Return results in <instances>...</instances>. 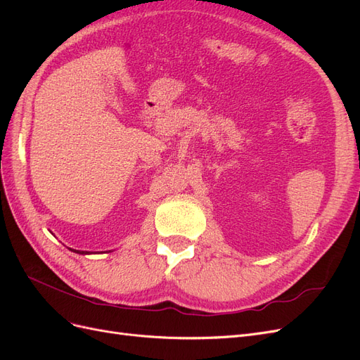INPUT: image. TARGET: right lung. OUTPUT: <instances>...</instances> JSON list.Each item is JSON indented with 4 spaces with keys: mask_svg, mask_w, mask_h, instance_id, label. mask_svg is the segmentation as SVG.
<instances>
[{
    "mask_svg": "<svg viewBox=\"0 0 360 360\" xmlns=\"http://www.w3.org/2000/svg\"><path fill=\"white\" fill-rule=\"evenodd\" d=\"M70 250H73V252H76V254H81V255H86V254H90V252H86V250H76V249H70Z\"/></svg>",
    "mask_w": 360,
    "mask_h": 360,
    "instance_id": "obj_1",
    "label": "right lung"
}]
</instances>
